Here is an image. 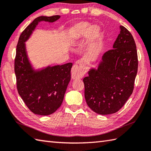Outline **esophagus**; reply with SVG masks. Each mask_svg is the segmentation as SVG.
I'll list each match as a JSON object with an SVG mask.
<instances>
[{
    "label": "esophagus",
    "mask_w": 151,
    "mask_h": 151,
    "mask_svg": "<svg viewBox=\"0 0 151 151\" xmlns=\"http://www.w3.org/2000/svg\"><path fill=\"white\" fill-rule=\"evenodd\" d=\"M84 73L78 65H74L71 69V76L73 79H80L83 77Z\"/></svg>",
    "instance_id": "obj_1"
}]
</instances>
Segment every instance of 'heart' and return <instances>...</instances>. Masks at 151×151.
Listing matches in <instances>:
<instances>
[{
	"label": "heart",
	"mask_w": 151,
	"mask_h": 151,
	"mask_svg": "<svg viewBox=\"0 0 151 151\" xmlns=\"http://www.w3.org/2000/svg\"><path fill=\"white\" fill-rule=\"evenodd\" d=\"M69 35L70 40L74 42L86 37L87 50L90 52L101 35V29L98 26L91 25L89 23L80 22L70 28Z\"/></svg>",
	"instance_id": "heart-1"
}]
</instances>
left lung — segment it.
I'll return each instance as SVG.
<instances>
[{
    "mask_svg": "<svg viewBox=\"0 0 151 151\" xmlns=\"http://www.w3.org/2000/svg\"><path fill=\"white\" fill-rule=\"evenodd\" d=\"M120 30L113 49L103 54L83 79L87 105L99 114L116 113L134 90L138 68L136 45L128 29L120 25Z\"/></svg>",
    "mask_w": 151,
    "mask_h": 151,
    "instance_id": "obj_1",
    "label": "left lung"
}]
</instances>
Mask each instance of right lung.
Listing matches in <instances>:
<instances>
[{"label": "right lung", "instance_id": "obj_1", "mask_svg": "<svg viewBox=\"0 0 151 151\" xmlns=\"http://www.w3.org/2000/svg\"><path fill=\"white\" fill-rule=\"evenodd\" d=\"M60 16H40L27 27L19 38L14 70L19 96L32 113L46 116L54 113L61 105L70 81L73 64L48 65L35 69L29 60L25 42L42 22L54 23Z\"/></svg>", "mask_w": 151, "mask_h": 151}]
</instances>
